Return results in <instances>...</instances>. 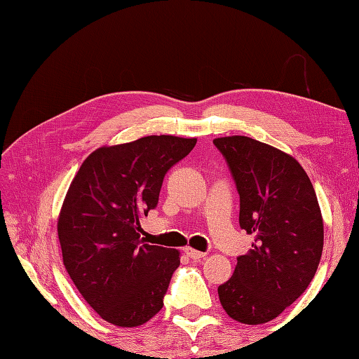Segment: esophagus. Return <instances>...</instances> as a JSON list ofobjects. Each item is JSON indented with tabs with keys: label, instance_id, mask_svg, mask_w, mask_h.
Listing matches in <instances>:
<instances>
[{
	"label": "esophagus",
	"instance_id": "1",
	"mask_svg": "<svg viewBox=\"0 0 359 359\" xmlns=\"http://www.w3.org/2000/svg\"><path fill=\"white\" fill-rule=\"evenodd\" d=\"M184 251H185L188 257L194 259V261H201V259L205 257V253H202V251H197V250H194L191 247H187Z\"/></svg>",
	"mask_w": 359,
	"mask_h": 359
}]
</instances>
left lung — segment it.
<instances>
[{
	"mask_svg": "<svg viewBox=\"0 0 359 359\" xmlns=\"http://www.w3.org/2000/svg\"><path fill=\"white\" fill-rule=\"evenodd\" d=\"M238 188L239 225L255 234L217 293L226 315L250 325L279 316L315 278L324 245L316 193L304 168L270 144L243 135L212 140Z\"/></svg>",
	"mask_w": 359,
	"mask_h": 359,
	"instance_id": "8db88e82",
	"label": "left lung"
}]
</instances>
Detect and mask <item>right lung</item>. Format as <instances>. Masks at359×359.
Masks as SVG:
<instances>
[{"mask_svg": "<svg viewBox=\"0 0 359 359\" xmlns=\"http://www.w3.org/2000/svg\"><path fill=\"white\" fill-rule=\"evenodd\" d=\"M196 142L148 135L98 148L74 177L58 217L63 264L104 321L137 327L162 310L179 251L144 243L140 217L157 207L165 174Z\"/></svg>", "mask_w": 359, "mask_h": 359, "instance_id": "add662e5", "label": "right lung"}]
</instances>
